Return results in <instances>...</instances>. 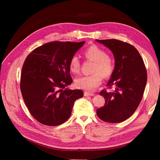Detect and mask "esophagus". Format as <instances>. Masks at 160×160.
<instances>
[{
  "instance_id": "1",
  "label": "esophagus",
  "mask_w": 160,
  "mask_h": 160,
  "mask_svg": "<svg viewBox=\"0 0 160 160\" xmlns=\"http://www.w3.org/2000/svg\"><path fill=\"white\" fill-rule=\"evenodd\" d=\"M95 94L92 93H89V92H85L84 93V96L88 97V96H93Z\"/></svg>"
}]
</instances>
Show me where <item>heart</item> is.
Instances as JSON below:
<instances>
[{
	"label": "heart",
	"instance_id": "1",
	"mask_svg": "<svg viewBox=\"0 0 160 160\" xmlns=\"http://www.w3.org/2000/svg\"><path fill=\"white\" fill-rule=\"evenodd\" d=\"M86 59L94 61L92 67L93 74L79 77L75 79V84L77 88L86 91H94L102 83L103 76L109 77L114 69V60L110 55L107 54L102 48L92 45L84 51ZM69 70L72 73H78L81 63L79 58L73 55L69 61Z\"/></svg>",
	"mask_w": 160,
	"mask_h": 160
}]
</instances>
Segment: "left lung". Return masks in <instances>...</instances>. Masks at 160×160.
<instances>
[{"label": "left lung", "instance_id": "1", "mask_svg": "<svg viewBox=\"0 0 160 160\" xmlns=\"http://www.w3.org/2000/svg\"><path fill=\"white\" fill-rule=\"evenodd\" d=\"M113 52L115 67L107 86L113 92L101 91L105 105L97 110L99 119L119 123L128 119L142 99L147 83V71L138 51L132 45L117 39L96 40Z\"/></svg>", "mask_w": 160, "mask_h": 160}]
</instances>
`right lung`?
<instances>
[{
	"label": "right lung",
	"instance_id": "right-lung-1",
	"mask_svg": "<svg viewBox=\"0 0 160 160\" xmlns=\"http://www.w3.org/2000/svg\"><path fill=\"white\" fill-rule=\"evenodd\" d=\"M85 42H47L26 58L21 76V93L29 112L41 123H63L71 116L75 101L83 96L80 89L65 88L72 82L69 61Z\"/></svg>",
	"mask_w": 160,
	"mask_h": 160
}]
</instances>
